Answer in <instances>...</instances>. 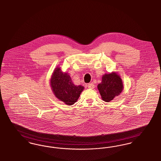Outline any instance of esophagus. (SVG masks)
<instances>
[{"mask_svg":"<svg viewBox=\"0 0 161 161\" xmlns=\"http://www.w3.org/2000/svg\"><path fill=\"white\" fill-rule=\"evenodd\" d=\"M88 88L90 89H93L94 88V85L93 83H90V84H88Z\"/></svg>","mask_w":161,"mask_h":161,"instance_id":"34e87169","label":"esophagus"}]
</instances>
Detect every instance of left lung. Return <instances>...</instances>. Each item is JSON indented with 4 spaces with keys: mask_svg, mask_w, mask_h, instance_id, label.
Here are the masks:
<instances>
[{
    "mask_svg": "<svg viewBox=\"0 0 161 161\" xmlns=\"http://www.w3.org/2000/svg\"><path fill=\"white\" fill-rule=\"evenodd\" d=\"M97 88L102 100L108 102L121 93L124 86L122 80L118 73L112 72L103 75L101 83L98 84Z\"/></svg>",
    "mask_w": 161,
    "mask_h": 161,
    "instance_id": "obj_1",
    "label": "left lung"
}]
</instances>
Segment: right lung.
I'll return each mask as SVG.
<instances>
[{
	"label": "right lung",
	"mask_w": 161,
	"mask_h": 161,
	"mask_svg": "<svg viewBox=\"0 0 161 161\" xmlns=\"http://www.w3.org/2000/svg\"><path fill=\"white\" fill-rule=\"evenodd\" d=\"M50 85L55 96L68 105H73L84 89L83 86L74 84L69 75L62 72L60 67H56L54 70Z\"/></svg>",
	"instance_id": "right-lung-1"
}]
</instances>
